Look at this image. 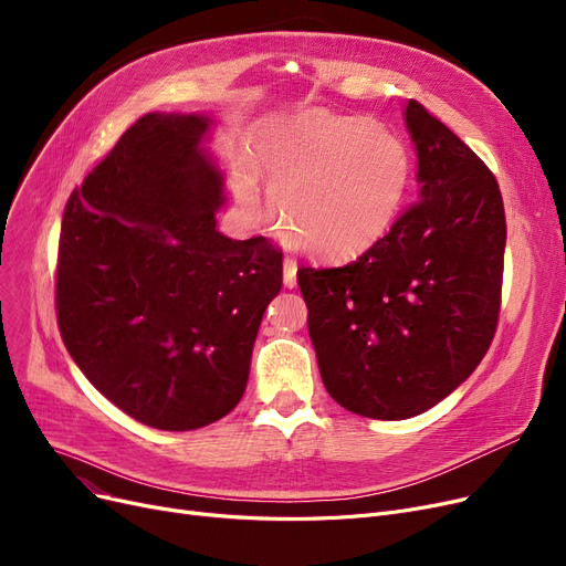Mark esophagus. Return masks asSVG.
<instances>
[{
    "mask_svg": "<svg viewBox=\"0 0 566 566\" xmlns=\"http://www.w3.org/2000/svg\"><path fill=\"white\" fill-rule=\"evenodd\" d=\"M295 275H298V263H295L293 259H284V286L286 289H293L295 284H298V280H295Z\"/></svg>",
    "mask_w": 566,
    "mask_h": 566,
    "instance_id": "34e87169",
    "label": "esophagus"
}]
</instances>
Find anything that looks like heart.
Listing matches in <instances>:
<instances>
[{
    "instance_id": "obj_1",
    "label": "heart",
    "mask_w": 566,
    "mask_h": 566,
    "mask_svg": "<svg viewBox=\"0 0 566 566\" xmlns=\"http://www.w3.org/2000/svg\"><path fill=\"white\" fill-rule=\"evenodd\" d=\"M265 178L282 229L323 261L374 248L403 201L410 156L403 142L367 116L305 112L273 118L252 137L250 165L235 171L245 211L259 206Z\"/></svg>"
}]
</instances>
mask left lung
<instances>
[{
	"label": "left lung",
	"mask_w": 566,
	"mask_h": 566,
	"mask_svg": "<svg viewBox=\"0 0 566 566\" xmlns=\"http://www.w3.org/2000/svg\"><path fill=\"white\" fill-rule=\"evenodd\" d=\"M420 197L363 256L301 268L325 390L406 420L478 369L495 335L507 222L491 169L418 101L403 109Z\"/></svg>",
	"instance_id": "8db88e82"
}]
</instances>
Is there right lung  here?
<instances>
[{"label":"right lung","instance_id":"obj_1","mask_svg":"<svg viewBox=\"0 0 566 566\" xmlns=\"http://www.w3.org/2000/svg\"><path fill=\"white\" fill-rule=\"evenodd\" d=\"M213 118L151 112L73 190L56 318L75 365L137 422L192 431L241 401L282 252L218 231L224 176Z\"/></svg>","mask_w":566,"mask_h":566}]
</instances>
